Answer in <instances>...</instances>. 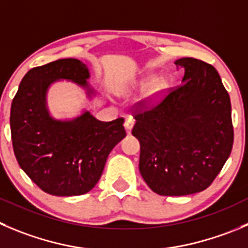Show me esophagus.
I'll list each match as a JSON object with an SVG mask.
<instances>
[{
	"instance_id": "34e87169",
	"label": "esophagus",
	"mask_w": 248,
	"mask_h": 248,
	"mask_svg": "<svg viewBox=\"0 0 248 248\" xmlns=\"http://www.w3.org/2000/svg\"><path fill=\"white\" fill-rule=\"evenodd\" d=\"M134 124H135V120H134L133 117L126 118L125 123H124V126H125V129H126V131H128V133H130V130L133 129Z\"/></svg>"
}]
</instances>
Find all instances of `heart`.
<instances>
[{
  "instance_id": "heart-1",
  "label": "heart",
  "mask_w": 248,
  "mask_h": 248,
  "mask_svg": "<svg viewBox=\"0 0 248 248\" xmlns=\"http://www.w3.org/2000/svg\"><path fill=\"white\" fill-rule=\"evenodd\" d=\"M153 78H148V79H145L141 81V85H147L148 82L152 80ZM167 89V81L166 80H155V82H152L151 84V86L148 87V91H147V97L150 98V100H155V98H158L159 96L162 95V93H164V90Z\"/></svg>"
}]
</instances>
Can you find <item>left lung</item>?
I'll return each instance as SVG.
<instances>
[{"label":"left lung","instance_id":"8db88e82","mask_svg":"<svg viewBox=\"0 0 248 248\" xmlns=\"http://www.w3.org/2000/svg\"><path fill=\"white\" fill-rule=\"evenodd\" d=\"M183 84L135 114L139 169L153 192L185 196L206 190L230 155L234 142L232 103L213 65L196 58L175 61Z\"/></svg>","mask_w":248,"mask_h":248}]
</instances>
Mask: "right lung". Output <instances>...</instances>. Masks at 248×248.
Returning a JSON list of instances; mask_svg holds the SVG:
<instances>
[{
    "label": "right lung",
    "instance_id": "obj_1",
    "mask_svg": "<svg viewBox=\"0 0 248 248\" xmlns=\"http://www.w3.org/2000/svg\"><path fill=\"white\" fill-rule=\"evenodd\" d=\"M87 65L65 58L30 69L11 107L14 155L20 168L45 192L78 196L93 190L102 175L108 155L125 138L123 118L101 122L89 110L69 120L56 119L47 107L53 82L68 80L96 95L87 79Z\"/></svg>",
    "mask_w": 248,
    "mask_h": 248
}]
</instances>
